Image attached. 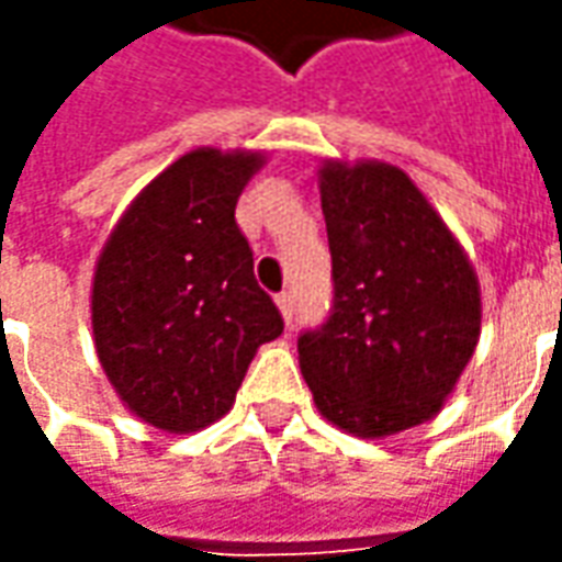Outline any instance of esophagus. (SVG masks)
Masks as SVG:
<instances>
[{
  "label": "esophagus",
  "mask_w": 562,
  "mask_h": 562,
  "mask_svg": "<svg viewBox=\"0 0 562 562\" xmlns=\"http://www.w3.org/2000/svg\"><path fill=\"white\" fill-rule=\"evenodd\" d=\"M274 305H278L284 324H290V321H293V296H290V293H278V296H274Z\"/></svg>",
  "instance_id": "34e87169"
}]
</instances>
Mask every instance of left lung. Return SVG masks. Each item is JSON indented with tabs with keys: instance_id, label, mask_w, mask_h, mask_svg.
Masks as SVG:
<instances>
[{
	"instance_id": "1",
	"label": "left lung",
	"mask_w": 562,
	"mask_h": 562,
	"mask_svg": "<svg viewBox=\"0 0 562 562\" xmlns=\"http://www.w3.org/2000/svg\"><path fill=\"white\" fill-rule=\"evenodd\" d=\"M333 312L300 336V370L327 422L355 437L435 419L481 339L465 247L404 170L321 161Z\"/></svg>"
}]
</instances>
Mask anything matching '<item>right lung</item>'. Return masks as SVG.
Listing matches in <instances>:
<instances>
[{
    "instance_id": "add662e5",
    "label": "right lung",
    "mask_w": 562,
    "mask_h": 562,
    "mask_svg": "<svg viewBox=\"0 0 562 562\" xmlns=\"http://www.w3.org/2000/svg\"><path fill=\"white\" fill-rule=\"evenodd\" d=\"M266 153L199 146L127 204L91 281L100 367L146 425L192 435L223 419L262 342L284 330L254 278L235 204Z\"/></svg>"
}]
</instances>
